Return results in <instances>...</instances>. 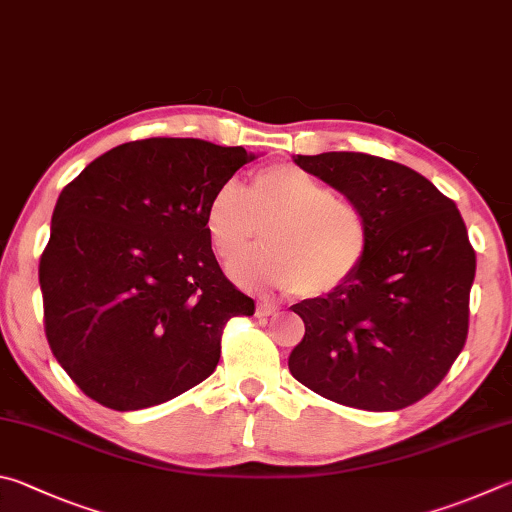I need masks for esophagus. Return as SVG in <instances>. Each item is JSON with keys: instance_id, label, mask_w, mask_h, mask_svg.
I'll list each match as a JSON object with an SVG mask.
<instances>
[{"instance_id": "34e87169", "label": "esophagus", "mask_w": 512, "mask_h": 512, "mask_svg": "<svg viewBox=\"0 0 512 512\" xmlns=\"http://www.w3.org/2000/svg\"><path fill=\"white\" fill-rule=\"evenodd\" d=\"M272 315H276V308L274 306H270V303H258V306H256V317L258 319H267V317H272Z\"/></svg>"}]
</instances>
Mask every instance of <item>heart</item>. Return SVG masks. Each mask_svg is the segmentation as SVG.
Wrapping results in <instances>:
<instances>
[{"label":"heart","mask_w":512,"mask_h":512,"mask_svg":"<svg viewBox=\"0 0 512 512\" xmlns=\"http://www.w3.org/2000/svg\"><path fill=\"white\" fill-rule=\"evenodd\" d=\"M204 224L222 263L245 258L261 240L267 249L242 263L247 285L328 297L355 279L369 254V222L362 209L308 170L281 164L256 170L247 193L236 182L215 188Z\"/></svg>","instance_id":"obj_1"}]
</instances>
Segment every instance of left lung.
Listing matches in <instances>:
<instances>
[{
    "instance_id": "8db88e82",
    "label": "left lung",
    "mask_w": 512,
    "mask_h": 512,
    "mask_svg": "<svg viewBox=\"0 0 512 512\" xmlns=\"http://www.w3.org/2000/svg\"><path fill=\"white\" fill-rule=\"evenodd\" d=\"M294 164L360 206L371 240L351 283L292 306L306 335L290 353V373L346 407L414 405L438 387L468 337L477 256L461 213L396 161L321 152Z\"/></svg>"
}]
</instances>
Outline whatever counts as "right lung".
<instances>
[{
    "instance_id": "1",
    "label": "right lung",
    "mask_w": 512,
    "mask_h": 512,
    "mask_svg": "<svg viewBox=\"0 0 512 512\" xmlns=\"http://www.w3.org/2000/svg\"><path fill=\"white\" fill-rule=\"evenodd\" d=\"M251 159L242 146L141 139L62 188L40 258L44 333L98 405L134 411L177 398L215 371L224 324L254 315L204 224L215 188Z\"/></svg>"
}]
</instances>
